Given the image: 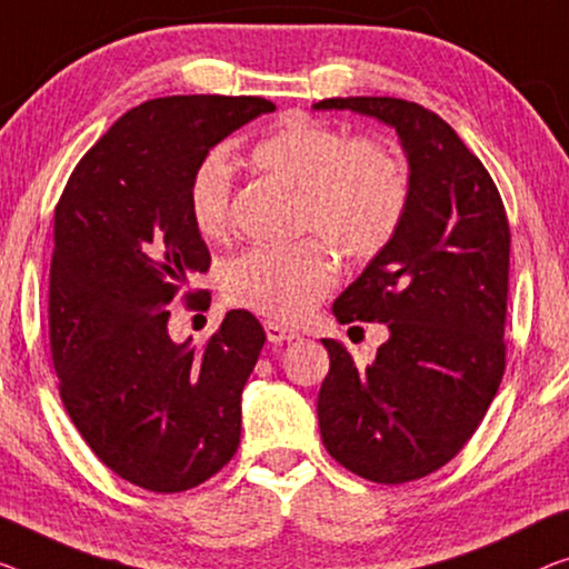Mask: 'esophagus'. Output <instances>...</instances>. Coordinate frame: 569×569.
Wrapping results in <instances>:
<instances>
[{"instance_id": "34e87169", "label": "esophagus", "mask_w": 569, "mask_h": 569, "mask_svg": "<svg viewBox=\"0 0 569 569\" xmlns=\"http://www.w3.org/2000/svg\"><path fill=\"white\" fill-rule=\"evenodd\" d=\"M266 335H268V342H273V345L291 342V339L299 337V332H296V329L286 327V325H281V321H273V319L266 321Z\"/></svg>"}]
</instances>
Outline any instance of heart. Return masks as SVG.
<instances>
[{"mask_svg":"<svg viewBox=\"0 0 569 569\" xmlns=\"http://www.w3.org/2000/svg\"><path fill=\"white\" fill-rule=\"evenodd\" d=\"M250 163L296 191V224L320 237L258 244L222 266L224 296L237 307L296 319L335 286L329 248L347 262L386 250L411 197L409 168L386 140L350 138L303 112L283 114L250 148ZM191 224L207 240L232 230V171L222 156L201 158L186 189Z\"/></svg>","mask_w":569,"mask_h":569,"instance_id":"1","label":"heart"}]
</instances>
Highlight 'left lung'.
<instances>
[{"label": "left lung", "instance_id": "1", "mask_svg": "<svg viewBox=\"0 0 569 569\" xmlns=\"http://www.w3.org/2000/svg\"><path fill=\"white\" fill-rule=\"evenodd\" d=\"M396 127L409 158L403 222L335 301L342 325L383 321L388 339L360 368L321 339V442L372 482L419 480L447 465L480 427L506 370L511 230L493 178L442 117L393 97L321 99Z\"/></svg>", "mask_w": 569, "mask_h": 569}]
</instances>
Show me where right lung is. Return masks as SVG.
<instances>
[{
    "label": "right lung",
    "instance_id": "1",
    "mask_svg": "<svg viewBox=\"0 0 569 569\" xmlns=\"http://www.w3.org/2000/svg\"><path fill=\"white\" fill-rule=\"evenodd\" d=\"M262 97H163L122 114L79 160L56 203L48 327L58 391L109 470L181 493L240 447V398L266 332L234 309L203 345L168 337L171 301L209 309L189 283L209 248L186 207L189 178L227 134L273 112Z\"/></svg>",
    "mask_w": 569,
    "mask_h": 569
}]
</instances>
